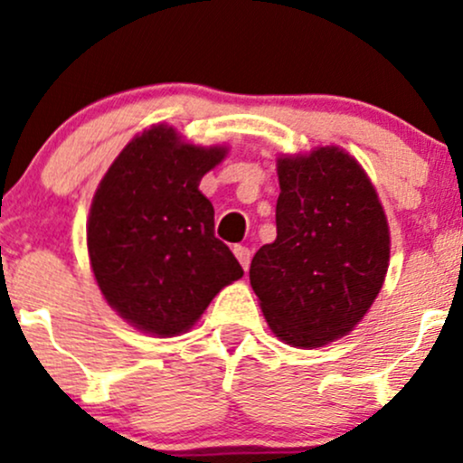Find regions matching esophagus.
I'll list each match as a JSON object with an SVG mask.
<instances>
[{"label":"esophagus","mask_w":463,"mask_h":463,"mask_svg":"<svg viewBox=\"0 0 463 463\" xmlns=\"http://www.w3.org/2000/svg\"><path fill=\"white\" fill-rule=\"evenodd\" d=\"M232 253H235V258L240 260L241 269L249 270V266H250V250L246 249V246H232Z\"/></svg>","instance_id":"esophagus-1"}]
</instances>
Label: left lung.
I'll list each match as a JSON object with an SVG mask.
<instances>
[{
    "label": "left lung",
    "instance_id": "8db88e82",
    "mask_svg": "<svg viewBox=\"0 0 463 463\" xmlns=\"http://www.w3.org/2000/svg\"><path fill=\"white\" fill-rule=\"evenodd\" d=\"M278 237L250 261L270 331L322 347L354 329L385 282L390 228L365 170L340 147L278 161Z\"/></svg>",
    "mask_w": 463,
    "mask_h": 463
}]
</instances>
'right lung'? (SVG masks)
<instances>
[{"label": "right lung", "instance_id": "add662e5", "mask_svg": "<svg viewBox=\"0 0 463 463\" xmlns=\"http://www.w3.org/2000/svg\"><path fill=\"white\" fill-rule=\"evenodd\" d=\"M223 156L226 147L181 143L175 129L154 125L125 145L93 194V275L111 309L145 334H184L244 275L214 237V208L199 193Z\"/></svg>", "mask_w": 463, "mask_h": 463}]
</instances>
